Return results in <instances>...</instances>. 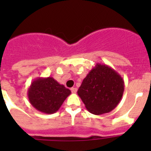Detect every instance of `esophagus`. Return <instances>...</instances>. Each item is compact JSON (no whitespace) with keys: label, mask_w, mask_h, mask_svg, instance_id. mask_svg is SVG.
<instances>
[{"label":"esophagus","mask_w":151,"mask_h":151,"mask_svg":"<svg viewBox=\"0 0 151 151\" xmlns=\"http://www.w3.org/2000/svg\"><path fill=\"white\" fill-rule=\"evenodd\" d=\"M71 91H72V92H73V93H76L77 88H72Z\"/></svg>","instance_id":"34e87169"}]
</instances>
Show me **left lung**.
<instances>
[{
    "instance_id": "1",
    "label": "left lung",
    "mask_w": 151,
    "mask_h": 151,
    "mask_svg": "<svg viewBox=\"0 0 151 151\" xmlns=\"http://www.w3.org/2000/svg\"><path fill=\"white\" fill-rule=\"evenodd\" d=\"M124 88L123 78L115 69L97 63L84 78L77 93L91 113L101 115L116 107Z\"/></svg>"
}]
</instances>
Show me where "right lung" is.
I'll return each mask as SVG.
<instances>
[{
  "mask_svg": "<svg viewBox=\"0 0 151 151\" xmlns=\"http://www.w3.org/2000/svg\"><path fill=\"white\" fill-rule=\"evenodd\" d=\"M70 94L71 91L52 77L35 78L28 89L31 104L46 114L56 113Z\"/></svg>",
  "mask_w": 151,
  "mask_h": 151,
  "instance_id": "obj_1",
  "label": "right lung"
}]
</instances>
